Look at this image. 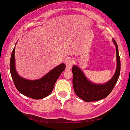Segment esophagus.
<instances>
[{"label":"esophagus","mask_w":130,"mask_h":130,"mask_svg":"<svg viewBox=\"0 0 130 130\" xmlns=\"http://www.w3.org/2000/svg\"><path fill=\"white\" fill-rule=\"evenodd\" d=\"M74 63V59H71V58H69L66 61V69H70L72 68V65Z\"/></svg>","instance_id":"34e87169"}]
</instances>
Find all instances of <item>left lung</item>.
I'll use <instances>...</instances> for the list:
<instances>
[{
    "mask_svg": "<svg viewBox=\"0 0 130 130\" xmlns=\"http://www.w3.org/2000/svg\"><path fill=\"white\" fill-rule=\"evenodd\" d=\"M112 41L116 47L117 68L113 76L108 82L105 84H96L91 82L77 66L74 65L72 66V84L74 90L77 95L84 101H98L105 98L112 91L118 80L120 73V58L118 45L115 40L112 39Z\"/></svg>",
    "mask_w": 130,
    "mask_h": 130,
    "instance_id": "left-lung-1",
    "label": "left lung"
}]
</instances>
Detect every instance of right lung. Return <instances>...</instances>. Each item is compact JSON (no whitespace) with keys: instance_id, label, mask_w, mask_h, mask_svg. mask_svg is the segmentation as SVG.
Segmentation results:
<instances>
[{"instance_id":"add662e5","label":"right lung","mask_w":130,"mask_h":130,"mask_svg":"<svg viewBox=\"0 0 130 130\" xmlns=\"http://www.w3.org/2000/svg\"><path fill=\"white\" fill-rule=\"evenodd\" d=\"M15 46L11 54L10 70L11 76L18 91L26 97L37 100L48 96L52 92L57 79L65 69V64L62 63L55 67L40 79L29 80L19 76L15 68Z\"/></svg>"}]
</instances>
